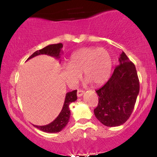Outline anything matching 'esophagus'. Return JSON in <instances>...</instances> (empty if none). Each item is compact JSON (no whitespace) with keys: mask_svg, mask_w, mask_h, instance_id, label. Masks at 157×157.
Wrapping results in <instances>:
<instances>
[{"mask_svg":"<svg viewBox=\"0 0 157 157\" xmlns=\"http://www.w3.org/2000/svg\"><path fill=\"white\" fill-rule=\"evenodd\" d=\"M84 93H85V91H82V90H78V91H77V97H81Z\"/></svg>","mask_w":157,"mask_h":157,"instance_id":"obj_1","label":"esophagus"}]
</instances>
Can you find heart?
I'll use <instances>...</instances> for the list:
<instances>
[{"instance_id":"b5f03b06","label":"heart","mask_w":157,"mask_h":157,"mask_svg":"<svg viewBox=\"0 0 157 157\" xmlns=\"http://www.w3.org/2000/svg\"><path fill=\"white\" fill-rule=\"evenodd\" d=\"M112 68L110 54L104 48L86 47L77 50L70 57L68 63L63 66L61 74L71 87H76L82 72L88 82L100 86L109 80Z\"/></svg>"}]
</instances>
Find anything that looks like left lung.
<instances>
[{"mask_svg": "<svg viewBox=\"0 0 157 157\" xmlns=\"http://www.w3.org/2000/svg\"><path fill=\"white\" fill-rule=\"evenodd\" d=\"M96 92L99 101L94 112L101 123L114 127L128 120L140 92V81L134 64L123 52L113 75Z\"/></svg>", "mask_w": 157, "mask_h": 157, "instance_id": "left-lung-1", "label": "left lung"}]
</instances>
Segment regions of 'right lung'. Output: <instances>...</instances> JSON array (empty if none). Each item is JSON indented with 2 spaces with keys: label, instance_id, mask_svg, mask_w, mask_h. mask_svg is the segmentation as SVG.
Here are the masks:
<instances>
[{
  "label": "right lung",
  "instance_id": "obj_1",
  "mask_svg": "<svg viewBox=\"0 0 157 157\" xmlns=\"http://www.w3.org/2000/svg\"><path fill=\"white\" fill-rule=\"evenodd\" d=\"M63 44H52L48 45L46 46L42 49H40L34 52L32 55L27 59V60L32 57H35V56L40 55H50L52 57H55L56 58H60V53L62 52ZM77 99V90L71 91V92H68L66 95V98H65V102L63 106V109L61 110L60 114L57 116V117L51 123L48 124L46 125H34L35 127L37 128L40 131H44L46 133H57L60 132L63 129L66 127V125L68 124L70 118V110H69V105L71 102L76 101Z\"/></svg>",
  "mask_w": 157,
  "mask_h": 157
}]
</instances>
